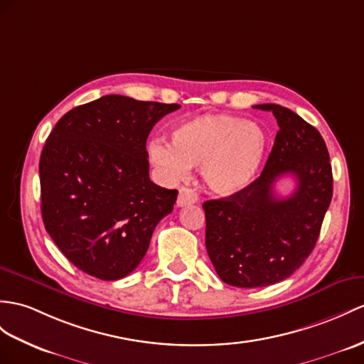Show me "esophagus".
<instances>
[{"label":"esophagus","instance_id":"1","mask_svg":"<svg viewBox=\"0 0 364 364\" xmlns=\"http://www.w3.org/2000/svg\"><path fill=\"white\" fill-rule=\"evenodd\" d=\"M199 200L198 194L194 193L191 188L182 187L179 190V196H177V205L185 207V205H191V203H196Z\"/></svg>","mask_w":364,"mask_h":364}]
</instances>
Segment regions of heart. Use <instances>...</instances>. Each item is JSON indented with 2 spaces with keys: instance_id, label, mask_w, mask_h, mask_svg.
Returning a JSON list of instances; mask_svg holds the SVG:
<instances>
[{
  "instance_id": "1",
  "label": "heart",
  "mask_w": 364,
  "mask_h": 364,
  "mask_svg": "<svg viewBox=\"0 0 364 364\" xmlns=\"http://www.w3.org/2000/svg\"><path fill=\"white\" fill-rule=\"evenodd\" d=\"M171 145L156 139L148 157L165 181L176 183L199 166L203 185L219 196H233L258 176L269 136L258 123L228 114H203L171 129Z\"/></svg>"
}]
</instances>
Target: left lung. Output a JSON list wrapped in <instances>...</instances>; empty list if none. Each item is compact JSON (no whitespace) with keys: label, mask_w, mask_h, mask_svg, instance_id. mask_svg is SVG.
I'll return each mask as SVG.
<instances>
[{"label":"left lung","mask_w":364,"mask_h":364,"mask_svg":"<svg viewBox=\"0 0 364 364\" xmlns=\"http://www.w3.org/2000/svg\"><path fill=\"white\" fill-rule=\"evenodd\" d=\"M273 112L279 131L258 179L224 199L203 202L205 247L219 278L230 286L265 287L289 278L312 253L332 200L329 151L316 128L281 105ZM282 175L297 181L279 200L272 191Z\"/></svg>","instance_id":"left-lung-1"}]
</instances>
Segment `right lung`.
I'll return each instance as SVG.
<instances>
[{"label":"right lung","instance_id":"1","mask_svg":"<svg viewBox=\"0 0 364 364\" xmlns=\"http://www.w3.org/2000/svg\"><path fill=\"white\" fill-rule=\"evenodd\" d=\"M181 105L105 95L61 117L40 157L46 232L77 269L103 281L125 278L173 211L177 190L149 179L146 139Z\"/></svg>","mask_w":364,"mask_h":364}]
</instances>
